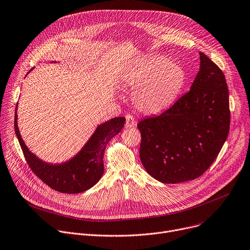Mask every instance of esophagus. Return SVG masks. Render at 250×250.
I'll use <instances>...</instances> for the list:
<instances>
[{
	"label": "esophagus",
	"mask_w": 250,
	"mask_h": 250,
	"mask_svg": "<svg viewBox=\"0 0 250 250\" xmlns=\"http://www.w3.org/2000/svg\"><path fill=\"white\" fill-rule=\"evenodd\" d=\"M134 125H135L134 118L130 115H126V117H125V127L129 128V127H132Z\"/></svg>",
	"instance_id": "34e87169"
}]
</instances>
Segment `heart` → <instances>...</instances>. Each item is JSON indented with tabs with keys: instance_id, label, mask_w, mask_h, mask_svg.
I'll return each mask as SVG.
<instances>
[{
	"instance_id": "obj_1",
	"label": "heart",
	"mask_w": 250,
	"mask_h": 250,
	"mask_svg": "<svg viewBox=\"0 0 250 250\" xmlns=\"http://www.w3.org/2000/svg\"><path fill=\"white\" fill-rule=\"evenodd\" d=\"M186 81L184 67L163 56H147L129 64L122 76L124 88L132 92L134 107L157 115L178 98Z\"/></svg>"
}]
</instances>
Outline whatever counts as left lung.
Wrapping results in <instances>:
<instances>
[{"label":"left lung","mask_w":250,"mask_h":250,"mask_svg":"<svg viewBox=\"0 0 250 250\" xmlns=\"http://www.w3.org/2000/svg\"><path fill=\"white\" fill-rule=\"evenodd\" d=\"M190 90L162 115L141 121L140 157L164 184H178L208 170L228 139L229 88L219 67L203 53Z\"/></svg>","instance_id":"8db88e82"}]
</instances>
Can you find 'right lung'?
Masks as SVG:
<instances>
[{"mask_svg":"<svg viewBox=\"0 0 250 250\" xmlns=\"http://www.w3.org/2000/svg\"><path fill=\"white\" fill-rule=\"evenodd\" d=\"M17 109L18 104L15 113V131L29 167L47 186L62 193L85 191L102 178L104 169L103 158L105 146L122 130L125 122V118L120 117L101 124L74 157L67 162L53 165L42 161L25 145L18 127Z\"/></svg>","mask_w":250,"mask_h":250,"instance_id":"right-lung-1","label":"right lung"}]
</instances>
